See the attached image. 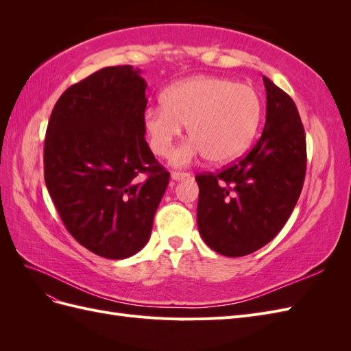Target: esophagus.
<instances>
[{
	"instance_id": "esophagus-1",
	"label": "esophagus",
	"mask_w": 351,
	"mask_h": 351,
	"mask_svg": "<svg viewBox=\"0 0 351 351\" xmlns=\"http://www.w3.org/2000/svg\"><path fill=\"white\" fill-rule=\"evenodd\" d=\"M189 177H190L189 173H180V171H173L171 173V178L174 180V182H180V180H186Z\"/></svg>"
}]
</instances>
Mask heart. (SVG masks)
<instances>
[{"label":"heart","instance_id":"1","mask_svg":"<svg viewBox=\"0 0 351 351\" xmlns=\"http://www.w3.org/2000/svg\"><path fill=\"white\" fill-rule=\"evenodd\" d=\"M261 117L262 101L250 84L204 76L169 88L161 105L143 112V129L152 152L168 156L187 125L190 139L173 156L177 167L204 156L214 164H224L247 149Z\"/></svg>","mask_w":351,"mask_h":351}]
</instances>
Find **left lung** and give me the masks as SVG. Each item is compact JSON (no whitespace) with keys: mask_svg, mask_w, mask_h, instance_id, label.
<instances>
[{"mask_svg":"<svg viewBox=\"0 0 351 351\" xmlns=\"http://www.w3.org/2000/svg\"><path fill=\"white\" fill-rule=\"evenodd\" d=\"M267 120L252 151L218 174L196 176L197 227L228 258L268 244L290 218L306 174V136L294 101L263 76Z\"/></svg>","mask_w":351,"mask_h":351,"instance_id":"left-lung-1","label":"left lung"}]
</instances>
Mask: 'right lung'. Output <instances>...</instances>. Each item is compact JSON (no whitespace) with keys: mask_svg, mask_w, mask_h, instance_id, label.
Listing matches in <instances>:
<instances>
[{"mask_svg":"<svg viewBox=\"0 0 351 351\" xmlns=\"http://www.w3.org/2000/svg\"><path fill=\"white\" fill-rule=\"evenodd\" d=\"M145 90L139 69L105 67L62 93L48 123L49 196L70 234L107 259L145 247L169 182L145 141Z\"/></svg>","mask_w":351,"mask_h":351,"instance_id":"1","label":"right lung"}]
</instances>
